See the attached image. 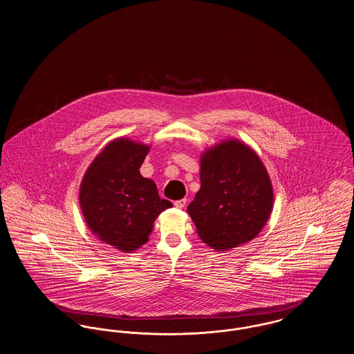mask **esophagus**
Returning a JSON list of instances; mask_svg holds the SVG:
<instances>
[{"mask_svg": "<svg viewBox=\"0 0 354 354\" xmlns=\"http://www.w3.org/2000/svg\"><path fill=\"white\" fill-rule=\"evenodd\" d=\"M173 204H174V207H176V208H180V209H183V208L185 207V204H187V198H181V200H177V201H174Z\"/></svg>", "mask_w": 354, "mask_h": 354, "instance_id": "esophagus-1", "label": "esophagus"}]
</instances>
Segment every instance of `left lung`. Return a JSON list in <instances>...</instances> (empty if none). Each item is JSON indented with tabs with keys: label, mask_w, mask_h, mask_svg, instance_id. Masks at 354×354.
<instances>
[{
	"label": "left lung",
	"mask_w": 354,
	"mask_h": 354,
	"mask_svg": "<svg viewBox=\"0 0 354 354\" xmlns=\"http://www.w3.org/2000/svg\"><path fill=\"white\" fill-rule=\"evenodd\" d=\"M200 181L188 213L205 244L227 251L259 235L272 211L274 190L250 146L234 138L207 149L200 160Z\"/></svg>",
	"instance_id": "8db88e82"
}]
</instances>
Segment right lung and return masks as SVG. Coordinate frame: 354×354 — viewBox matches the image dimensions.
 Masks as SVG:
<instances>
[{
	"label": "right lung",
	"instance_id": "right-lung-1",
	"mask_svg": "<svg viewBox=\"0 0 354 354\" xmlns=\"http://www.w3.org/2000/svg\"><path fill=\"white\" fill-rule=\"evenodd\" d=\"M149 146L117 138L86 170L79 190L84 220L94 235L119 251L133 252L151 234L158 214L173 204L160 197L153 180L140 167Z\"/></svg>",
	"mask_w": 354,
	"mask_h": 354
}]
</instances>
